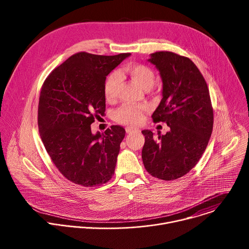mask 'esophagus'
Returning <instances> with one entry per match:
<instances>
[{
	"label": "esophagus",
	"instance_id": "obj_1",
	"mask_svg": "<svg viewBox=\"0 0 249 249\" xmlns=\"http://www.w3.org/2000/svg\"><path fill=\"white\" fill-rule=\"evenodd\" d=\"M136 131H138L136 128H133V127H127L126 128V132L128 133V134H131V133H133V132H136Z\"/></svg>",
	"mask_w": 249,
	"mask_h": 249
}]
</instances>
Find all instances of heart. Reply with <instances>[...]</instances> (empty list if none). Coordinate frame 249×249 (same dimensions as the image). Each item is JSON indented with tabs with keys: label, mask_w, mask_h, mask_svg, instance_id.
I'll return each instance as SVG.
<instances>
[{
	"label": "heart",
	"mask_w": 249,
	"mask_h": 249,
	"mask_svg": "<svg viewBox=\"0 0 249 249\" xmlns=\"http://www.w3.org/2000/svg\"><path fill=\"white\" fill-rule=\"evenodd\" d=\"M120 75L129 76L139 86L150 89L155 85L156 74L154 71L143 64H129L122 68ZM121 79L119 74L112 73L106 79L103 92L106 100L113 101L119 93ZM147 110L145 104H123L113 112V120L122 125L136 126L144 119V112Z\"/></svg>",
	"instance_id": "heart-1"
}]
</instances>
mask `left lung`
<instances>
[{
	"label": "left lung",
	"mask_w": 249,
	"mask_h": 249,
	"mask_svg": "<svg viewBox=\"0 0 249 249\" xmlns=\"http://www.w3.org/2000/svg\"><path fill=\"white\" fill-rule=\"evenodd\" d=\"M149 61L160 71L163 84L161 101L152 118L156 123L165 122L170 131L158 138L150 130L142 131V159L152 176L174 180L188 173L204 154L214 111L207 83L189 58L159 51Z\"/></svg>",
	"instance_id": "obj_1"
}]
</instances>
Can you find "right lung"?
Returning a JSON list of instances; mask_svg holds the SVG:
<instances>
[{"instance_id":"obj_1","label":"right lung","mask_w":249,"mask_h":249,"mask_svg":"<svg viewBox=\"0 0 249 249\" xmlns=\"http://www.w3.org/2000/svg\"><path fill=\"white\" fill-rule=\"evenodd\" d=\"M130 53L114 56L79 52L44 81L38 103V129L52 162L68 180L95 187L111 179L125 129L113 125L91 133L105 111L106 77Z\"/></svg>"}]
</instances>
